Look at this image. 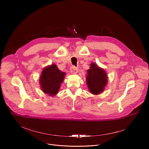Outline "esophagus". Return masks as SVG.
<instances>
[{
	"label": "esophagus",
	"mask_w": 149,
	"mask_h": 149,
	"mask_svg": "<svg viewBox=\"0 0 149 149\" xmlns=\"http://www.w3.org/2000/svg\"><path fill=\"white\" fill-rule=\"evenodd\" d=\"M70 72H72L73 74H76L78 72V68L75 66H72L70 67Z\"/></svg>",
	"instance_id": "34e87169"
}]
</instances>
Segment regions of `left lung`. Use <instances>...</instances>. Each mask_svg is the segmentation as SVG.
Returning a JSON list of instances; mask_svg holds the SVG:
<instances>
[{
    "mask_svg": "<svg viewBox=\"0 0 149 149\" xmlns=\"http://www.w3.org/2000/svg\"><path fill=\"white\" fill-rule=\"evenodd\" d=\"M90 69L88 70L87 84L90 92L93 94H99L104 89L107 77L104 70L97 65L91 63Z\"/></svg>",
    "mask_w": 149,
    "mask_h": 149,
    "instance_id": "8db88e82",
    "label": "left lung"
}]
</instances>
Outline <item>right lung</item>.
<instances>
[{
	"label": "right lung",
	"mask_w": 149,
	"mask_h": 149,
	"mask_svg": "<svg viewBox=\"0 0 149 149\" xmlns=\"http://www.w3.org/2000/svg\"><path fill=\"white\" fill-rule=\"evenodd\" d=\"M65 73L61 72L56 65L45 68L42 72L40 83L42 89L47 94L54 96L60 88V84L64 79Z\"/></svg>",
	"instance_id": "right-lung-1"
}]
</instances>
